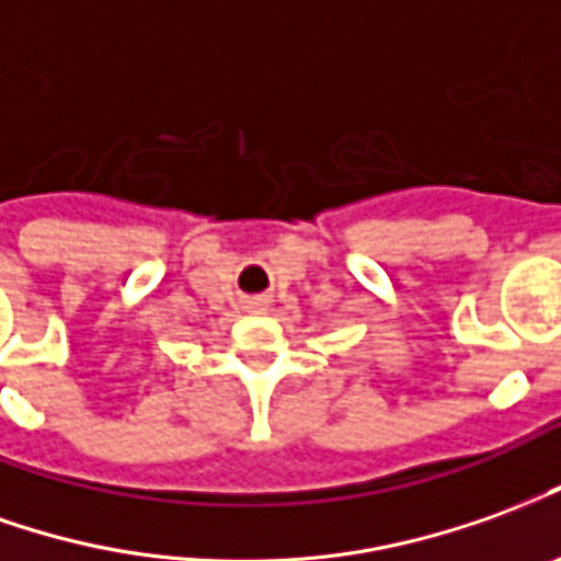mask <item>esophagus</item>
<instances>
[{"label": "esophagus", "mask_w": 561, "mask_h": 561, "mask_svg": "<svg viewBox=\"0 0 561 561\" xmlns=\"http://www.w3.org/2000/svg\"><path fill=\"white\" fill-rule=\"evenodd\" d=\"M270 304H273V300H270L267 294H254V297L245 300V309H252V312H267Z\"/></svg>", "instance_id": "1"}]
</instances>
